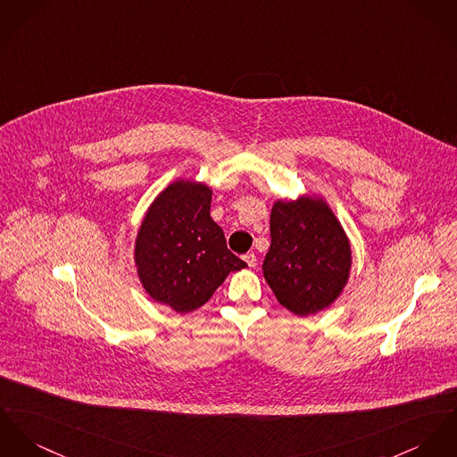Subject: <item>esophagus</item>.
<instances>
[{
    "label": "esophagus",
    "instance_id": "34e87169",
    "mask_svg": "<svg viewBox=\"0 0 457 457\" xmlns=\"http://www.w3.org/2000/svg\"><path fill=\"white\" fill-rule=\"evenodd\" d=\"M244 259H245L248 268H253V266L257 264V257H255V253H253V252H248V253H245V255H244Z\"/></svg>",
    "mask_w": 457,
    "mask_h": 457
}]
</instances>
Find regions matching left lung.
Wrapping results in <instances>:
<instances>
[{
	"instance_id": "1",
	"label": "left lung",
	"mask_w": 457,
	"mask_h": 457,
	"mask_svg": "<svg viewBox=\"0 0 457 457\" xmlns=\"http://www.w3.org/2000/svg\"><path fill=\"white\" fill-rule=\"evenodd\" d=\"M270 231L262 271L281 306L308 316L332 304L352 266L350 242L332 211L308 196L277 202Z\"/></svg>"
}]
</instances>
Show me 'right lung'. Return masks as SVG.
I'll list each match as a JSON object with an SVG mask.
<instances>
[{
  "mask_svg": "<svg viewBox=\"0 0 457 457\" xmlns=\"http://www.w3.org/2000/svg\"><path fill=\"white\" fill-rule=\"evenodd\" d=\"M212 191L177 180L153 202L136 242V264L145 292L189 313L204 306L231 271L245 268L212 220Z\"/></svg>",
  "mask_w": 457,
  "mask_h": 457,
  "instance_id": "right-lung-1",
  "label": "right lung"
}]
</instances>
